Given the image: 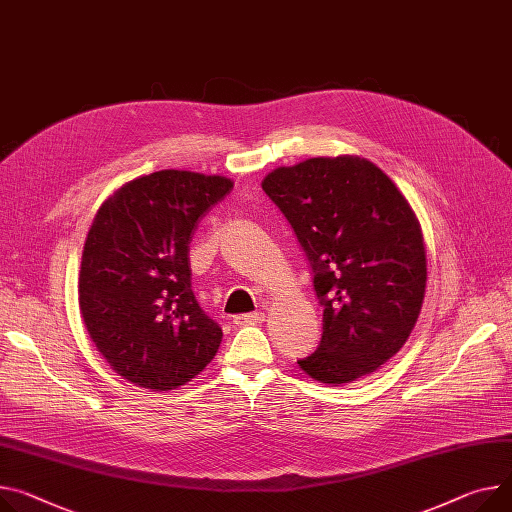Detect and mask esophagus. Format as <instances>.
I'll use <instances>...</instances> for the list:
<instances>
[{"mask_svg":"<svg viewBox=\"0 0 512 512\" xmlns=\"http://www.w3.org/2000/svg\"><path fill=\"white\" fill-rule=\"evenodd\" d=\"M264 313L262 311H254V313H240V316L233 318L235 326H252V324H262L264 322Z\"/></svg>","mask_w":512,"mask_h":512,"instance_id":"34e87169","label":"esophagus"}]
</instances>
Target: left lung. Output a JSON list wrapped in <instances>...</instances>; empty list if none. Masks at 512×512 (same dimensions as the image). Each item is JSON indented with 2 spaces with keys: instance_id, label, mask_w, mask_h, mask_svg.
<instances>
[{
  "instance_id": "8db88e82",
  "label": "left lung",
  "mask_w": 512,
  "mask_h": 512,
  "mask_svg": "<svg viewBox=\"0 0 512 512\" xmlns=\"http://www.w3.org/2000/svg\"><path fill=\"white\" fill-rule=\"evenodd\" d=\"M262 190L291 223L324 305L320 346L297 365L330 385L377 371L412 334L426 289L422 229L404 194L357 155L277 168Z\"/></svg>"
}]
</instances>
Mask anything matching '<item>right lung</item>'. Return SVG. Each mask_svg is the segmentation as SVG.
Masks as SVG:
<instances>
[{
    "mask_svg": "<svg viewBox=\"0 0 512 512\" xmlns=\"http://www.w3.org/2000/svg\"><path fill=\"white\" fill-rule=\"evenodd\" d=\"M233 188L223 176L162 170L114 190L98 209L77 293L86 330L112 371L153 391L199 375L223 332L190 289V240Z\"/></svg>",
    "mask_w": 512,
    "mask_h": 512,
    "instance_id": "right-lung-1",
    "label": "right lung"
}]
</instances>
